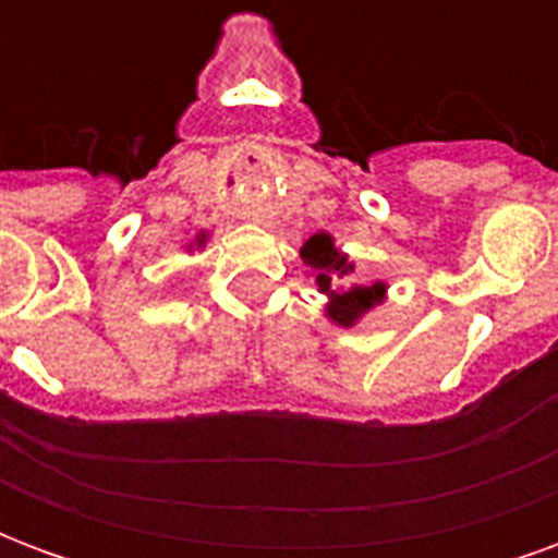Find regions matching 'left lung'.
Instances as JSON below:
<instances>
[{
  "label": "left lung",
  "mask_w": 558,
  "mask_h": 558,
  "mask_svg": "<svg viewBox=\"0 0 558 558\" xmlns=\"http://www.w3.org/2000/svg\"><path fill=\"white\" fill-rule=\"evenodd\" d=\"M304 266L314 268L316 287L326 292V316L340 328H352L362 319L367 311H374L376 304L386 302L388 287L383 280L376 283H352V287H340V280L350 278L355 271V263L340 251L335 239L328 232H316L302 244Z\"/></svg>",
  "instance_id": "obj_1"
}]
</instances>
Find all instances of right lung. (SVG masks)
<instances>
[{
	"label": "right lung",
	"mask_w": 558,
	"mask_h": 558,
	"mask_svg": "<svg viewBox=\"0 0 558 558\" xmlns=\"http://www.w3.org/2000/svg\"><path fill=\"white\" fill-rule=\"evenodd\" d=\"M206 242H208V232H199V235H196L194 242L187 244V247H206Z\"/></svg>",
	"instance_id": "add662e5"
}]
</instances>
